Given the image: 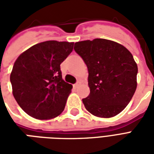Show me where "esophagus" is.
Returning a JSON list of instances; mask_svg holds the SVG:
<instances>
[{
	"label": "esophagus",
	"instance_id": "obj_1",
	"mask_svg": "<svg viewBox=\"0 0 154 154\" xmlns=\"http://www.w3.org/2000/svg\"><path fill=\"white\" fill-rule=\"evenodd\" d=\"M80 84H81V82H77V83H76V84H74V85H73V87H75V88H77V87H78V86H79V85H80Z\"/></svg>",
	"mask_w": 154,
	"mask_h": 154
}]
</instances>
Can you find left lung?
I'll return each mask as SVG.
<instances>
[{"instance_id":"obj_1","label":"left lung","mask_w":154,"mask_h":154,"mask_svg":"<svg viewBox=\"0 0 154 154\" xmlns=\"http://www.w3.org/2000/svg\"><path fill=\"white\" fill-rule=\"evenodd\" d=\"M74 49L88 68L90 94L85 108L100 118L117 116L129 103L137 87L138 66L122 44L105 38L75 43Z\"/></svg>"}]
</instances>
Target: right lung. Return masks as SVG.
Segmentation results:
<instances>
[{
    "instance_id": "add662e5",
    "label": "right lung",
    "mask_w": 154,
    "mask_h": 154,
    "mask_svg": "<svg viewBox=\"0 0 154 154\" xmlns=\"http://www.w3.org/2000/svg\"><path fill=\"white\" fill-rule=\"evenodd\" d=\"M73 44L56 40L38 43L15 60L10 77L12 93L29 116L44 120L63 111L72 86L63 79L60 64L72 53Z\"/></svg>"
}]
</instances>
